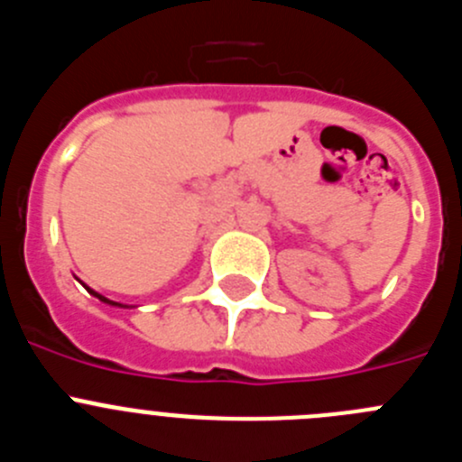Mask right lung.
<instances>
[{"label": "right lung", "instance_id": "1", "mask_svg": "<svg viewBox=\"0 0 462 462\" xmlns=\"http://www.w3.org/2000/svg\"><path fill=\"white\" fill-rule=\"evenodd\" d=\"M83 287H85V284H83ZM85 289H88V291L92 293V296H97V298H99L101 303H106V305H116V308H126V305H122V303H116V300H108V298H106V296H101V293H97V291H94V289H89V287H85Z\"/></svg>", "mask_w": 462, "mask_h": 462}]
</instances>
